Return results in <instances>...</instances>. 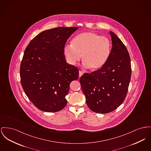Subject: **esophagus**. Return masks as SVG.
I'll list each match as a JSON object with an SVG mask.
<instances>
[{
    "instance_id": "obj_1",
    "label": "esophagus",
    "mask_w": 151,
    "mask_h": 151,
    "mask_svg": "<svg viewBox=\"0 0 151 151\" xmlns=\"http://www.w3.org/2000/svg\"><path fill=\"white\" fill-rule=\"evenodd\" d=\"M83 75V72L81 71H79V78L81 77Z\"/></svg>"
}]
</instances>
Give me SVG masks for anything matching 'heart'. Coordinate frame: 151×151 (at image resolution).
<instances>
[{"label": "heart", "instance_id": "obj_1", "mask_svg": "<svg viewBox=\"0 0 151 151\" xmlns=\"http://www.w3.org/2000/svg\"><path fill=\"white\" fill-rule=\"evenodd\" d=\"M109 39L92 32H85L75 36L72 45H65L64 53L67 61L75 65L82 56L83 66L96 70L106 63L111 51Z\"/></svg>", "mask_w": 151, "mask_h": 151}]
</instances>
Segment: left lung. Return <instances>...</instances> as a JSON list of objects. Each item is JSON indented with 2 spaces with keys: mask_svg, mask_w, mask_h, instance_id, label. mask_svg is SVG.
<instances>
[{
  "mask_svg": "<svg viewBox=\"0 0 151 151\" xmlns=\"http://www.w3.org/2000/svg\"><path fill=\"white\" fill-rule=\"evenodd\" d=\"M112 47L105 65L80 78L89 108L96 113L107 114L120 106L126 97L131 76L129 55L118 36L109 31Z\"/></svg>",
  "mask_w": 151,
  "mask_h": 151,
  "instance_id": "left-lung-1",
  "label": "left lung"
}]
</instances>
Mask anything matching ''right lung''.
I'll return each instance as SVG.
<instances>
[{
  "mask_svg": "<svg viewBox=\"0 0 151 151\" xmlns=\"http://www.w3.org/2000/svg\"><path fill=\"white\" fill-rule=\"evenodd\" d=\"M79 28L57 27L42 31L29 42L20 68L21 84L27 97L41 111L58 112L67 105L70 84L79 71L66 62L64 47Z\"/></svg>",
  "mask_w": 151,
  "mask_h": 151,
  "instance_id": "obj_1",
  "label": "right lung"
}]
</instances>
